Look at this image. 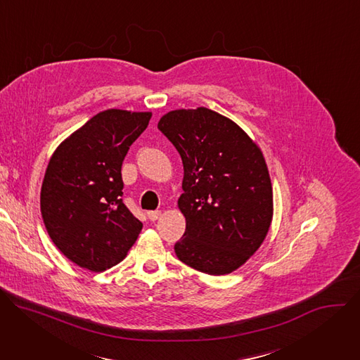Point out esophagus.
I'll list each match as a JSON object with an SVG mask.
<instances>
[{
	"label": "esophagus",
	"mask_w": 360,
	"mask_h": 360,
	"mask_svg": "<svg viewBox=\"0 0 360 360\" xmlns=\"http://www.w3.org/2000/svg\"><path fill=\"white\" fill-rule=\"evenodd\" d=\"M146 217L149 221H157L161 217V211H149L146 212Z\"/></svg>",
	"instance_id": "1"
}]
</instances>
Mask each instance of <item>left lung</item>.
Returning a JSON list of instances; mask_svg holds the SVG:
<instances>
[{
    "label": "left lung",
    "instance_id": "left-lung-1",
    "mask_svg": "<svg viewBox=\"0 0 360 360\" xmlns=\"http://www.w3.org/2000/svg\"><path fill=\"white\" fill-rule=\"evenodd\" d=\"M158 129L184 164L178 207L186 219L178 259L208 275L231 274L262 245L272 185L261 149L233 121L208 108L171 111Z\"/></svg>",
    "mask_w": 360,
    "mask_h": 360
}]
</instances>
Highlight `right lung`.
Returning <instances> with one entry per match:
<instances>
[{"label": "right lung", "instance_id": "add662e5", "mask_svg": "<svg viewBox=\"0 0 360 360\" xmlns=\"http://www.w3.org/2000/svg\"><path fill=\"white\" fill-rule=\"evenodd\" d=\"M150 117L102 111L49 160L41 188L42 219L56 246L81 268L102 272L118 265L142 229L122 202L121 167Z\"/></svg>", "mask_w": 360, "mask_h": 360}]
</instances>
